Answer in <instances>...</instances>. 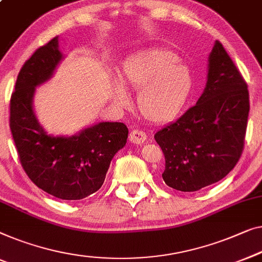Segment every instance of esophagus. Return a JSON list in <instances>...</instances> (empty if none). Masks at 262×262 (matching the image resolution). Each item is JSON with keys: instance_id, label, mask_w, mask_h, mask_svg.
<instances>
[{"instance_id": "34e87169", "label": "esophagus", "mask_w": 262, "mask_h": 262, "mask_svg": "<svg viewBox=\"0 0 262 262\" xmlns=\"http://www.w3.org/2000/svg\"><path fill=\"white\" fill-rule=\"evenodd\" d=\"M147 139V136L144 131L139 130V128H135L130 132V140L131 143L135 144H143Z\"/></svg>"}]
</instances>
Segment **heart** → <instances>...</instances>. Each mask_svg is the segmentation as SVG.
Wrapping results in <instances>:
<instances>
[{"label": "heart", "instance_id": "1", "mask_svg": "<svg viewBox=\"0 0 262 262\" xmlns=\"http://www.w3.org/2000/svg\"><path fill=\"white\" fill-rule=\"evenodd\" d=\"M172 51L147 49L128 59L123 67V86L136 90L143 116L151 122L164 123L172 119L187 103L192 90L191 70L177 60ZM119 106L127 104L124 89L117 84L113 92Z\"/></svg>", "mask_w": 262, "mask_h": 262}]
</instances>
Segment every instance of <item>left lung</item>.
Segmentation results:
<instances>
[{"mask_svg": "<svg viewBox=\"0 0 262 262\" xmlns=\"http://www.w3.org/2000/svg\"><path fill=\"white\" fill-rule=\"evenodd\" d=\"M248 113L247 82L216 41L199 101L155 135L165 157V184L197 191L228 175L244 151Z\"/></svg>", "mask_w": 262, "mask_h": 262, "instance_id": "1", "label": "left lung"}]
</instances>
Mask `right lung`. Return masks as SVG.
<instances>
[{
    "label": "right lung",
    "instance_id": "add662e5",
    "mask_svg": "<svg viewBox=\"0 0 262 262\" xmlns=\"http://www.w3.org/2000/svg\"><path fill=\"white\" fill-rule=\"evenodd\" d=\"M62 59L59 37L24 63L10 98L9 126L25 172L36 187L60 200H81L99 190L110 163L126 144L123 123H99L72 137H53L33 112L35 87L52 77Z\"/></svg>",
    "mask_w": 262,
    "mask_h": 262
}]
</instances>
